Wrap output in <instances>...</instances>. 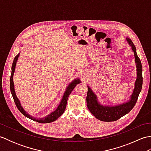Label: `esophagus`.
<instances>
[{
	"mask_svg": "<svg viewBox=\"0 0 151 151\" xmlns=\"http://www.w3.org/2000/svg\"><path fill=\"white\" fill-rule=\"evenodd\" d=\"M81 76H82V77L83 78H86V76H85V73H81Z\"/></svg>",
	"mask_w": 151,
	"mask_h": 151,
	"instance_id": "obj_1",
	"label": "esophagus"
}]
</instances>
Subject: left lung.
<instances>
[{
    "label": "left lung",
    "mask_w": 151,
    "mask_h": 151,
    "mask_svg": "<svg viewBox=\"0 0 151 151\" xmlns=\"http://www.w3.org/2000/svg\"><path fill=\"white\" fill-rule=\"evenodd\" d=\"M127 41L129 45L132 47V50H133L134 57H135V62L137 68V78L135 82V88L134 89L132 94L130 96V100L124 103L113 106H104L99 103L97 95L91 90V89L88 86V94L86 97L88 108L96 118L102 121H115L127 114L132 110V109L135 106L138 96L142 91L143 84L142 63L139 57L137 55L136 47L134 46L132 40L127 37Z\"/></svg>",
    "instance_id": "1"
}]
</instances>
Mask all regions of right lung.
I'll use <instances>...</instances> for the list:
<instances>
[{
  "label": "right lung",
  "mask_w": 151,
  "mask_h": 151,
  "mask_svg": "<svg viewBox=\"0 0 151 151\" xmlns=\"http://www.w3.org/2000/svg\"><path fill=\"white\" fill-rule=\"evenodd\" d=\"M19 56V54H18L15 57L14 62H13V64L12 66V74L10 76V91H11V93L12 95V97H13V99H14V101L15 102L16 106H17V108H18V110L21 112V114H23L25 117L29 118L30 119L33 120L34 121L38 122V123H51V122L56 121L57 119H58V117H60L61 115H62V114H63V112L66 108L67 99H68L69 95L70 94L71 91L73 90V89L75 88V86L81 82V81H80V79L76 78L72 82L70 83L69 86L67 87L65 93H64L62 99V101H61L60 104L58 105V108H56V110L55 111H54L49 115H48L45 117H43L41 119H37L36 117H33L32 116H31V115L27 114V111L22 108V107L21 105L20 101H19V99L17 97V96H16V94H15L14 81H13V76H14V74L15 72L16 63H17Z\"/></svg>",
  "instance_id": "right-lung-1"
}]
</instances>
